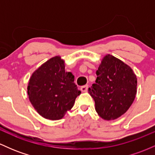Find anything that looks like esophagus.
I'll return each instance as SVG.
<instances>
[{
	"label": "esophagus",
	"mask_w": 155,
	"mask_h": 155,
	"mask_svg": "<svg viewBox=\"0 0 155 155\" xmlns=\"http://www.w3.org/2000/svg\"><path fill=\"white\" fill-rule=\"evenodd\" d=\"M80 90H81L82 92H87L88 90V85L86 84V85H84V86H81Z\"/></svg>",
	"instance_id": "1"
}]
</instances>
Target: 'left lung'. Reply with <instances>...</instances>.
Masks as SVG:
<instances>
[{"instance_id": "1", "label": "left lung", "mask_w": 155, "mask_h": 155, "mask_svg": "<svg viewBox=\"0 0 155 155\" xmlns=\"http://www.w3.org/2000/svg\"><path fill=\"white\" fill-rule=\"evenodd\" d=\"M95 84L89 88L101 118L113 120L124 114L136 95L137 78L131 68L111 54L102 60Z\"/></svg>"}]
</instances>
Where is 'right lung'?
<instances>
[{"instance_id": "add662e5", "label": "right lung", "mask_w": 155, "mask_h": 155, "mask_svg": "<svg viewBox=\"0 0 155 155\" xmlns=\"http://www.w3.org/2000/svg\"><path fill=\"white\" fill-rule=\"evenodd\" d=\"M28 94L39 114L48 120H58L71 109L81 91L74 83V76L65 72L64 60L56 56L32 74Z\"/></svg>"}]
</instances>
